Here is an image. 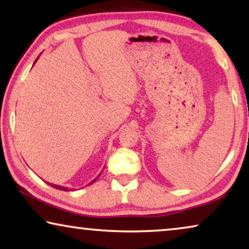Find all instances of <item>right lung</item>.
Returning a JSON list of instances; mask_svg holds the SVG:
<instances>
[{"instance_id":"1","label":"right lung","mask_w":249,"mask_h":249,"mask_svg":"<svg viewBox=\"0 0 249 249\" xmlns=\"http://www.w3.org/2000/svg\"><path fill=\"white\" fill-rule=\"evenodd\" d=\"M37 60H38V57H37V59L35 60V62H34V64H35V63L37 62ZM34 64H33V66H34ZM96 179H97V178H96ZM96 179H95V180H96ZM95 180H93V182L95 181ZM93 182H90V183H93ZM49 185H50V186H52L53 188H56V189H60V190H64V192H68V188H66V187H63V186H57V185H53V183H50V182H49Z\"/></svg>"}]
</instances>
